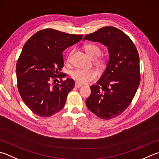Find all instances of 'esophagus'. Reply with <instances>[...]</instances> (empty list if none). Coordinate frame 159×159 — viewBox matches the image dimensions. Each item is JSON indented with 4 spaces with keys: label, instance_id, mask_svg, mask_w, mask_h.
I'll return each instance as SVG.
<instances>
[{
    "label": "esophagus",
    "instance_id": "34e87169",
    "mask_svg": "<svg viewBox=\"0 0 159 159\" xmlns=\"http://www.w3.org/2000/svg\"><path fill=\"white\" fill-rule=\"evenodd\" d=\"M82 85H83L81 84V83H79V82H76V83H75V87L77 88H80Z\"/></svg>",
    "mask_w": 159,
    "mask_h": 159
}]
</instances>
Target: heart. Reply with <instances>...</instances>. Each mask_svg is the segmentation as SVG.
<instances>
[{
    "instance_id": "obj_1",
    "label": "heart",
    "mask_w": 159,
    "mask_h": 159,
    "mask_svg": "<svg viewBox=\"0 0 159 159\" xmlns=\"http://www.w3.org/2000/svg\"><path fill=\"white\" fill-rule=\"evenodd\" d=\"M84 49L88 56L92 59L97 58L101 54V48L96 44H86L84 46ZM72 52L73 51H71L70 53L69 54L68 60H70ZM103 62H104V60L103 59H100L99 60V63H103ZM71 76L76 82H79L80 83H88L97 79V72L94 70L76 69V70L71 71Z\"/></svg>"
}]
</instances>
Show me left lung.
I'll list each match as a JSON object with an SVG mask.
<instances>
[{
  "label": "left lung",
  "mask_w": 159,
  "mask_h": 159,
  "mask_svg": "<svg viewBox=\"0 0 159 159\" xmlns=\"http://www.w3.org/2000/svg\"><path fill=\"white\" fill-rule=\"evenodd\" d=\"M100 42L107 47L109 60L97 82L90 86L86 100L88 108L103 120L119 116L132 102L140 81V60L129 37L115 27L106 26L86 34L83 40Z\"/></svg>",
  "instance_id": "obj_1"
}]
</instances>
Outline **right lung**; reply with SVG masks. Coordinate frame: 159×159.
Here are the masks:
<instances>
[{"instance_id":"obj_1","label":"right lung","mask_w":159,"mask_h":159,"mask_svg":"<svg viewBox=\"0 0 159 159\" xmlns=\"http://www.w3.org/2000/svg\"><path fill=\"white\" fill-rule=\"evenodd\" d=\"M83 35L51 28L34 34L24 44L16 63L17 87L23 102L39 117H50L62 110L73 79L60 80L64 66L62 52L79 42ZM51 80L54 82L50 84Z\"/></svg>"}]
</instances>
